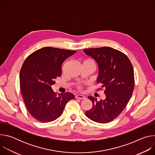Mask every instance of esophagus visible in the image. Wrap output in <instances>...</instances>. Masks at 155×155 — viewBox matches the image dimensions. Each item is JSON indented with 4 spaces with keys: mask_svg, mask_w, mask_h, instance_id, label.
<instances>
[{
    "mask_svg": "<svg viewBox=\"0 0 155 155\" xmlns=\"http://www.w3.org/2000/svg\"><path fill=\"white\" fill-rule=\"evenodd\" d=\"M76 98H78V99H86V97L84 96L83 95H81V94H78L75 96Z\"/></svg>",
    "mask_w": 155,
    "mask_h": 155,
    "instance_id": "1",
    "label": "esophagus"
}]
</instances>
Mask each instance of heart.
<instances>
[{
  "label": "heart",
  "instance_id": "heart-1",
  "mask_svg": "<svg viewBox=\"0 0 155 155\" xmlns=\"http://www.w3.org/2000/svg\"><path fill=\"white\" fill-rule=\"evenodd\" d=\"M85 62H93V61H91V60H90V59H88V60L86 61ZM93 63H94V62H93Z\"/></svg>",
  "mask_w": 155,
  "mask_h": 155
}]
</instances>
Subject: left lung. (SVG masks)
<instances>
[{
    "mask_svg": "<svg viewBox=\"0 0 155 155\" xmlns=\"http://www.w3.org/2000/svg\"><path fill=\"white\" fill-rule=\"evenodd\" d=\"M84 52L97 62V83H102L105 94V99L99 101L88 96L93 107L85 114L97 123L110 122L121 113L132 94L134 87L132 65L124 53L110 47L88 48Z\"/></svg>",
    "mask_w": 155,
    "mask_h": 155,
    "instance_id": "obj_1",
    "label": "left lung"
}]
</instances>
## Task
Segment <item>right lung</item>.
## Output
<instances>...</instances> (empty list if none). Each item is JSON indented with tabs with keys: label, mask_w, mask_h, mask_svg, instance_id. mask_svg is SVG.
<instances>
[{
	"label": "right lung",
	"mask_w": 155,
	"mask_h": 155,
	"mask_svg": "<svg viewBox=\"0 0 155 155\" xmlns=\"http://www.w3.org/2000/svg\"><path fill=\"white\" fill-rule=\"evenodd\" d=\"M76 51L44 47L29 55L19 74L20 88L29 114L37 120L48 123L59 118L70 100L71 93L58 94L52 90L54 80L62 74L64 61Z\"/></svg>",
	"instance_id": "obj_1"
}]
</instances>
